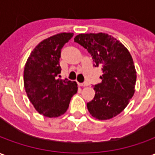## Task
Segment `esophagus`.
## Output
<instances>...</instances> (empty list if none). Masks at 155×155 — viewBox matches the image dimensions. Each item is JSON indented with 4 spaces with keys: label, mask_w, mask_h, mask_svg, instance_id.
Returning a JSON list of instances; mask_svg holds the SVG:
<instances>
[{
    "label": "esophagus",
    "mask_w": 155,
    "mask_h": 155,
    "mask_svg": "<svg viewBox=\"0 0 155 155\" xmlns=\"http://www.w3.org/2000/svg\"><path fill=\"white\" fill-rule=\"evenodd\" d=\"M79 84H80L81 86H83V87H84V86H88V83H86V82H84V83H79Z\"/></svg>",
    "instance_id": "34e87169"
}]
</instances>
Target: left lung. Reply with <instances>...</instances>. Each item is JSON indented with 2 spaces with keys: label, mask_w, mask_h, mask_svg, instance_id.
<instances>
[{
  "label": "left lung",
  "mask_w": 155,
  "mask_h": 155,
  "mask_svg": "<svg viewBox=\"0 0 155 155\" xmlns=\"http://www.w3.org/2000/svg\"><path fill=\"white\" fill-rule=\"evenodd\" d=\"M74 41L87 50L94 66L103 71L102 82L94 86V99L87 103L88 110L97 120L114 118L125 109L135 91L136 71L130 51L101 32L79 34Z\"/></svg>",
  "instance_id": "left-lung-1"
}]
</instances>
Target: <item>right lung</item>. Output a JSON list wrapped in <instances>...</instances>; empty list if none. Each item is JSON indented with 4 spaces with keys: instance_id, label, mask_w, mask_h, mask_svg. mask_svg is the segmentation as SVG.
<instances>
[{
    "instance_id": "right-lung-1",
    "label": "right lung",
    "mask_w": 155,
    "mask_h": 155,
    "mask_svg": "<svg viewBox=\"0 0 155 155\" xmlns=\"http://www.w3.org/2000/svg\"><path fill=\"white\" fill-rule=\"evenodd\" d=\"M73 33H59L40 42L31 51L24 70V86L36 111L49 118L64 114L78 91L75 81L61 80V51ZM60 77V75H59Z\"/></svg>"
}]
</instances>
